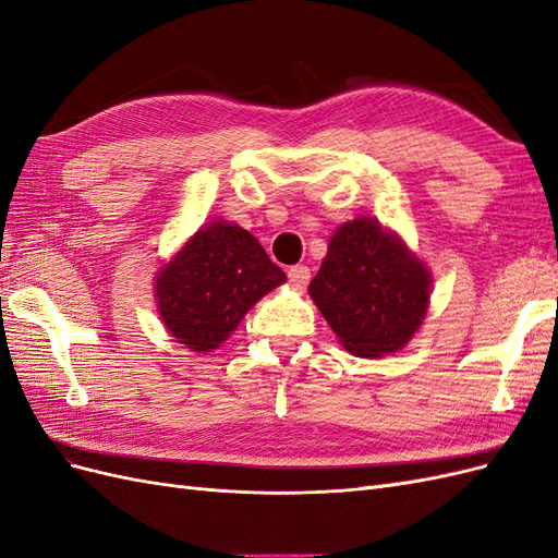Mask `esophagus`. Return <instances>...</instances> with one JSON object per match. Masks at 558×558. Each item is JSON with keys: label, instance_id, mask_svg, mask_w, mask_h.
<instances>
[{"label": "esophagus", "instance_id": "obj_1", "mask_svg": "<svg viewBox=\"0 0 558 558\" xmlns=\"http://www.w3.org/2000/svg\"><path fill=\"white\" fill-rule=\"evenodd\" d=\"M289 279H291V283H293V286H298V289H302V286H307V283H310V279H312L310 267H305V265H295V267H291V269H289Z\"/></svg>", "mask_w": 558, "mask_h": 558}]
</instances>
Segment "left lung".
Wrapping results in <instances>:
<instances>
[{
    "mask_svg": "<svg viewBox=\"0 0 558 558\" xmlns=\"http://www.w3.org/2000/svg\"><path fill=\"white\" fill-rule=\"evenodd\" d=\"M310 295L351 353L375 359L412 340L426 316L430 275L396 234L356 218L332 234Z\"/></svg>",
    "mask_w": 558,
    "mask_h": 558,
    "instance_id": "obj_1",
    "label": "left lung"
}]
</instances>
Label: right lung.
Listing matches in <instances>:
<instances>
[{"label":"right lung","mask_w":558,"mask_h":558,"mask_svg":"<svg viewBox=\"0 0 558 558\" xmlns=\"http://www.w3.org/2000/svg\"><path fill=\"white\" fill-rule=\"evenodd\" d=\"M286 281L258 240L240 226L214 221L162 267L156 295L177 342L211 351L256 302Z\"/></svg>","instance_id":"obj_1"}]
</instances>
